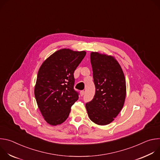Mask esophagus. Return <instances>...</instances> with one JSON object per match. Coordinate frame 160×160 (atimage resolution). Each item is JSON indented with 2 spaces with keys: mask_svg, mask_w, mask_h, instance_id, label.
<instances>
[{
  "mask_svg": "<svg viewBox=\"0 0 160 160\" xmlns=\"http://www.w3.org/2000/svg\"><path fill=\"white\" fill-rule=\"evenodd\" d=\"M80 96H83V95H84V93H85V92H84V91L83 90H82V91H80Z\"/></svg>",
  "mask_w": 160,
  "mask_h": 160,
  "instance_id": "34e87169",
  "label": "esophagus"
}]
</instances>
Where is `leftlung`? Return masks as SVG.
Wrapping results in <instances>:
<instances>
[{
  "instance_id": "obj_1",
  "label": "left lung",
  "mask_w": 160,
  "mask_h": 160,
  "mask_svg": "<svg viewBox=\"0 0 160 160\" xmlns=\"http://www.w3.org/2000/svg\"><path fill=\"white\" fill-rule=\"evenodd\" d=\"M96 93L85 104L90 120L99 125L111 123L123 107L126 81L122 67L112 56L90 53Z\"/></svg>"
}]
</instances>
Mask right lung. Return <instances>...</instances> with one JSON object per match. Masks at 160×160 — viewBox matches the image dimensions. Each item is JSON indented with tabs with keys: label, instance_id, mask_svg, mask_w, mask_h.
<instances>
[{
	"label": "right lung",
	"instance_id": "right-lung-1",
	"mask_svg": "<svg viewBox=\"0 0 160 160\" xmlns=\"http://www.w3.org/2000/svg\"><path fill=\"white\" fill-rule=\"evenodd\" d=\"M86 52L62 49L56 51L40 66L34 94L44 120L51 125L62 123L71 107L78 100L73 88L74 72Z\"/></svg>",
	"mask_w": 160,
	"mask_h": 160
}]
</instances>
